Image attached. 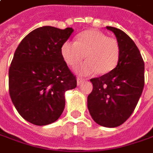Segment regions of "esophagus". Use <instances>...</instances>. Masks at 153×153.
<instances>
[{
    "label": "esophagus",
    "mask_w": 153,
    "mask_h": 153,
    "mask_svg": "<svg viewBox=\"0 0 153 153\" xmlns=\"http://www.w3.org/2000/svg\"><path fill=\"white\" fill-rule=\"evenodd\" d=\"M85 82V79H83V78H81V77H78L77 78V85H81L82 83L84 82Z\"/></svg>",
    "instance_id": "esophagus-1"
}]
</instances>
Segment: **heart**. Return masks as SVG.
Returning a JSON list of instances; mask_svg holds the SVG:
<instances>
[{
	"mask_svg": "<svg viewBox=\"0 0 153 153\" xmlns=\"http://www.w3.org/2000/svg\"><path fill=\"white\" fill-rule=\"evenodd\" d=\"M61 54L68 66H78L85 56L87 61L78 68L83 75L106 74L114 69L120 57V45L114 37H109L96 30H85L76 41H66L61 47Z\"/></svg>",
	"mask_w": 153,
	"mask_h": 153,
	"instance_id": "obj_1",
	"label": "heart"
}]
</instances>
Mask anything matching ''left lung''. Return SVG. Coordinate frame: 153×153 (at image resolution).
Wrapping results in <instances>:
<instances>
[{
    "mask_svg": "<svg viewBox=\"0 0 153 153\" xmlns=\"http://www.w3.org/2000/svg\"><path fill=\"white\" fill-rule=\"evenodd\" d=\"M120 45L117 66L102 76L90 80L93 89L87 107L96 123L106 127H118L130 117L144 87V62L137 46L124 31L107 26Z\"/></svg>",
    "mask_w": 153,
    "mask_h": 153,
    "instance_id": "8db88e82",
    "label": "left lung"
}]
</instances>
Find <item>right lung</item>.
<instances>
[{
  "label": "right lung",
  "instance_id": "obj_1",
  "mask_svg": "<svg viewBox=\"0 0 153 153\" xmlns=\"http://www.w3.org/2000/svg\"><path fill=\"white\" fill-rule=\"evenodd\" d=\"M73 29L39 27L17 46L9 69V93L23 118L36 126L56 122L65 107V92L76 77L61 54Z\"/></svg>",
  "mask_w": 153,
  "mask_h": 153
}]
</instances>
